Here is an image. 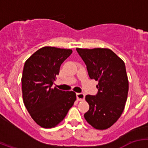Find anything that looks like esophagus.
Listing matches in <instances>:
<instances>
[{
	"instance_id": "1",
	"label": "esophagus",
	"mask_w": 148,
	"mask_h": 148,
	"mask_svg": "<svg viewBox=\"0 0 148 148\" xmlns=\"http://www.w3.org/2000/svg\"><path fill=\"white\" fill-rule=\"evenodd\" d=\"M85 98V95L82 93H77V99L79 101H83Z\"/></svg>"
}]
</instances>
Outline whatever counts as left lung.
<instances>
[{
	"mask_svg": "<svg viewBox=\"0 0 148 148\" xmlns=\"http://www.w3.org/2000/svg\"><path fill=\"white\" fill-rule=\"evenodd\" d=\"M77 51L90 79L99 82L96 96L85 97L89 110L84 118L95 129L106 130L120 118L127 99L129 82L125 63L109 49L77 48Z\"/></svg>",
	"mask_w": 148,
	"mask_h": 148,
	"instance_id": "8db88e82",
	"label": "left lung"
}]
</instances>
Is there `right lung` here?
<instances>
[{"label": "right lung", "mask_w": 148, "mask_h": 148, "mask_svg": "<svg viewBox=\"0 0 148 148\" xmlns=\"http://www.w3.org/2000/svg\"><path fill=\"white\" fill-rule=\"evenodd\" d=\"M71 53V49L44 46L25 62L21 78L23 103L33 120L41 127L59 125L77 99L73 91L52 88L61 65Z\"/></svg>", "instance_id": "right-lung-1"}]
</instances>
